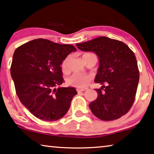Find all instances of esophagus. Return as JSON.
<instances>
[{
	"label": "esophagus",
	"instance_id": "obj_1",
	"mask_svg": "<svg viewBox=\"0 0 154 154\" xmlns=\"http://www.w3.org/2000/svg\"><path fill=\"white\" fill-rule=\"evenodd\" d=\"M86 88H77V91L78 92V93H80V92H83V91H86Z\"/></svg>",
	"mask_w": 154,
	"mask_h": 154
}]
</instances>
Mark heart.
<instances>
[{
    "mask_svg": "<svg viewBox=\"0 0 154 154\" xmlns=\"http://www.w3.org/2000/svg\"><path fill=\"white\" fill-rule=\"evenodd\" d=\"M68 59L63 61L62 63L63 68H66L67 66ZM91 81L90 76L87 75L82 74V73H75L68 77L67 80L68 84L72 86L77 87V88H84L86 87L88 82Z\"/></svg>",
    "mask_w": 154,
    "mask_h": 154,
    "instance_id": "1",
    "label": "heart"
}]
</instances>
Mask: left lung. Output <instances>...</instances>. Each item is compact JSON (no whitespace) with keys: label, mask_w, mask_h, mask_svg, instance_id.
<instances>
[{"label":"left lung","mask_w":154,"mask_h":154,"mask_svg":"<svg viewBox=\"0 0 154 154\" xmlns=\"http://www.w3.org/2000/svg\"><path fill=\"white\" fill-rule=\"evenodd\" d=\"M76 45L80 50L97 55L100 65L95 82L106 84L95 89L97 97L89 104L92 113L104 121L120 118L134 104L139 82V70L134 52L125 43L106 36Z\"/></svg>","instance_id":"obj_1"}]
</instances>
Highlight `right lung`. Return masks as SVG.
<instances>
[{"mask_svg":"<svg viewBox=\"0 0 154 154\" xmlns=\"http://www.w3.org/2000/svg\"><path fill=\"white\" fill-rule=\"evenodd\" d=\"M76 50L72 45L44 38L29 41L16 49L10 68L16 93L36 118L56 121L69 110L77 93L73 87L59 86L64 82L61 65Z\"/></svg>","mask_w":154,"mask_h":154,"instance_id":"add662e5","label":"right lung"}]
</instances>
